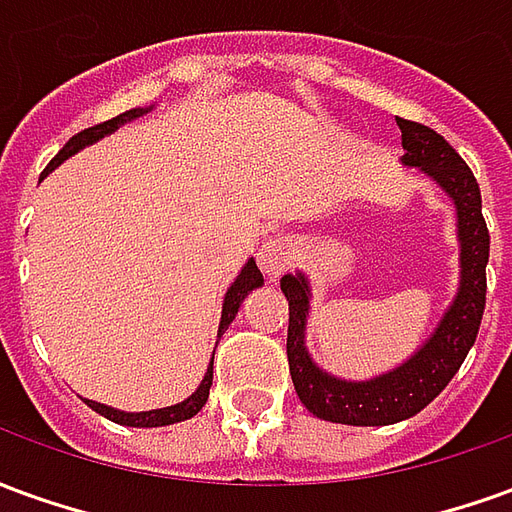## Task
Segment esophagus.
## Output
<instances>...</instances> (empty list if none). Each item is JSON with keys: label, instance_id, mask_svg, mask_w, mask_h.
<instances>
[{"label": "esophagus", "instance_id": "1", "mask_svg": "<svg viewBox=\"0 0 512 512\" xmlns=\"http://www.w3.org/2000/svg\"><path fill=\"white\" fill-rule=\"evenodd\" d=\"M293 244H290L288 238H271L266 244L260 246V252H257V266L260 271L266 274L268 279L279 277L285 268L293 263Z\"/></svg>", "mask_w": 512, "mask_h": 512}]
</instances>
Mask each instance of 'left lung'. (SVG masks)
Returning <instances> with one entry per match:
<instances>
[{"label": "left lung", "mask_w": 512, "mask_h": 512, "mask_svg": "<svg viewBox=\"0 0 512 512\" xmlns=\"http://www.w3.org/2000/svg\"><path fill=\"white\" fill-rule=\"evenodd\" d=\"M400 145L406 150L408 167H419L447 191L458 208V235H461V290L444 315L439 329L428 343L381 378L351 384L326 376L310 362L304 351V321H307V282L304 277L285 274L282 293L288 299V365L296 395L310 414L340 425H392L414 417L428 406L458 373L463 359L474 345L485 310V263L491 235L483 219L480 186L472 169L455 147L433 128L397 117Z\"/></svg>", "instance_id": "obj_1"}]
</instances>
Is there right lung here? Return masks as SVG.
I'll use <instances>...</instances> for the list:
<instances>
[{"label":"right lung","mask_w":512,"mask_h":512,"mask_svg":"<svg viewBox=\"0 0 512 512\" xmlns=\"http://www.w3.org/2000/svg\"><path fill=\"white\" fill-rule=\"evenodd\" d=\"M147 109H131V112H123V115L112 117V120H106V123H98V126H90L79 131L76 136H71L65 147H62L57 156L51 158L49 167L43 169V175H49L51 169L60 167L62 161L68 156H73L76 150H82L84 145H93L95 139H101L104 134H112L117 126H123L128 120H134V117L145 115ZM263 285V274H260V268L255 266V260H249L244 266V271L238 274V279L233 282V288L227 290V296H224V310H222V323H219V337L222 332L233 323V318L238 315V307H241V301L246 299V293L249 290H255ZM213 384V367H208V373L202 378L200 389L189 397V400H183L178 406H169V408H156V411H142V414H123V411H115V408L101 406V403H95V400H84L87 406L98 411L101 417L112 419L117 425H131V428H161V425H172V422H183V419H191L202 406H205V400H208V392H211Z\"/></svg>","instance_id":"right-lung-1"}]
</instances>
